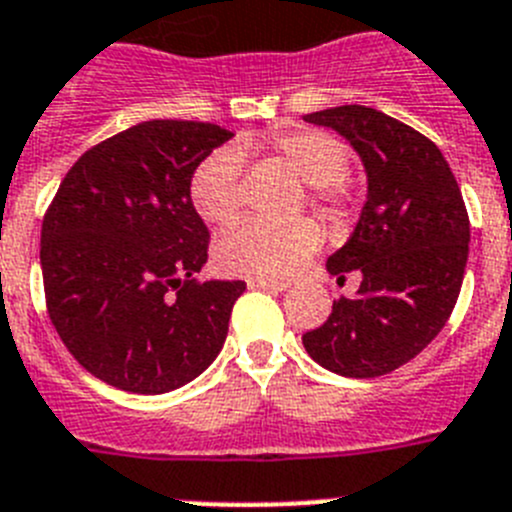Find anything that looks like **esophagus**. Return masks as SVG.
<instances>
[{
	"instance_id": "esophagus-1",
	"label": "esophagus",
	"mask_w": 512,
	"mask_h": 512,
	"mask_svg": "<svg viewBox=\"0 0 512 512\" xmlns=\"http://www.w3.org/2000/svg\"><path fill=\"white\" fill-rule=\"evenodd\" d=\"M247 286H250V288H265V291H286L291 283H288V281H268V278H250V281H247Z\"/></svg>"
}]
</instances>
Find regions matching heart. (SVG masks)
<instances>
[{
  "mask_svg": "<svg viewBox=\"0 0 512 512\" xmlns=\"http://www.w3.org/2000/svg\"><path fill=\"white\" fill-rule=\"evenodd\" d=\"M260 151L281 162L309 185L311 198L332 216L348 211L350 151L345 141L317 128H286L268 136L242 139L208 154L190 180V201L206 224L226 226L242 211V154ZM322 244V229L314 221L291 224L242 221L216 244V265L229 275L278 281L304 265Z\"/></svg>",
  "mask_w": 512,
  "mask_h": 512,
  "instance_id": "b5f03b06",
  "label": "heart"
}]
</instances>
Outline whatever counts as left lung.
<instances>
[{
	"label": "left lung",
	"mask_w": 512,
	"mask_h": 512,
	"mask_svg": "<svg viewBox=\"0 0 512 512\" xmlns=\"http://www.w3.org/2000/svg\"><path fill=\"white\" fill-rule=\"evenodd\" d=\"M350 141L368 177V198L350 239L327 260L353 299H337L306 353L327 371L373 379L412 361L446 327L469 257V216L446 157L420 131L366 105L304 115Z\"/></svg>",
	"instance_id": "left-lung-1"
}]
</instances>
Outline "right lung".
Listing matches in <instances>:
<instances>
[{"mask_svg":"<svg viewBox=\"0 0 512 512\" xmlns=\"http://www.w3.org/2000/svg\"><path fill=\"white\" fill-rule=\"evenodd\" d=\"M231 136L198 121L115 133L74 162L43 216L48 317L79 366L115 389H180L224 348L247 283L195 278L208 229L190 180Z\"/></svg>","mask_w":512,"mask_h":512,"instance_id":"right-lung-1","label":"right lung"}]
</instances>
